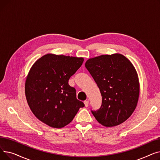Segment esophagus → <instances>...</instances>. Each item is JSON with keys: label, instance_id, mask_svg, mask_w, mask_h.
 <instances>
[{"label": "esophagus", "instance_id": "1", "mask_svg": "<svg viewBox=\"0 0 160 160\" xmlns=\"http://www.w3.org/2000/svg\"><path fill=\"white\" fill-rule=\"evenodd\" d=\"M84 104H85L86 107H88L89 106V100H85V101H84Z\"/></svg>", "mask_w": 160, "mask_h": 160}]
</instances>
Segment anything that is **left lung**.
<instances>
[{"label": "left lung", "instance_id": "1", "mask_svg": "<svg viewBox=\"0 0 160 160\" xmlns=\"http://www.w3.org/2000/svg\"><path fill=\"white\" fill-rule=\"evenodd\" d=\"M102 95V104L91 110L97 121L106 127L127 120L135 110L139 94L138 74L128 59L120 54L102 55L85 64Z\"/></svg>", "mask_w": 160, "mask_h": 160}]
</instances>
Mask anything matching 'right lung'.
<instances>
[{
  "mask_svg": "<svg viewBox=\"0 0 160 160\" xmlns=\"http://www.w3.org/2000/svg\"><path fill=\"white\" fill-rule=\"evenodd\" d=\"M83 58L48 54L33 65L25 83L32 112L50 127L61 128L70 123L84 104L77 98L69 80L81 67Z\"/></svg>",
  "mask_w": 160,
  "mask_h": 160,
  "instance_id": "add662e5",
  "label": "right lung"
}]
</instances>
